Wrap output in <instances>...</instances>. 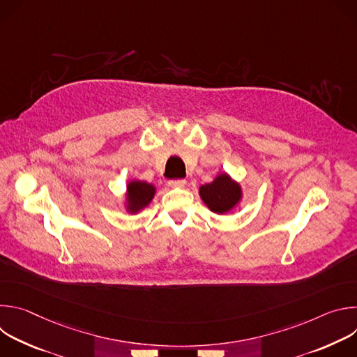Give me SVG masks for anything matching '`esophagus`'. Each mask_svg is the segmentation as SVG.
Wrapping results in <instances>:
<instances>
[{"mask_svg":"<svg viewBox=\"0 0 357 357\" xmlns=\"http://www.w3.org/2000/svg\"><path fill=\"white\" fill-rule=\"evenodd\" d=\"M168 185H169L171 188H183V186L186 185V181H185V179H171V181L168 182Z\"/></svg>","mask_w":357,"mask_h":357,"instance_id":"34e87169","label":"esophagus"}]
</instances>
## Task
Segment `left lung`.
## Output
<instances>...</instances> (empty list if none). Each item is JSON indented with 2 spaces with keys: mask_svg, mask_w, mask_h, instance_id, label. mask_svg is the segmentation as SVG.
<instances>
[{
  "mask_svg": "<svg viewBox=\"0 0 357 357\" xmlns=\"http://www.w3.org/2000/svg\"><path fill=\"white\" fill-rule=\"evenodd\" d=\"M200 196L215 213H225L236 206L241 197L240 186L226 174L219 175L212 183L200 186Z\"/></svg>",
  "mask_w": 357,
  "mask_h": 357,
  "instance_id": "1",
  "label": "left lung"
}]
</instances>
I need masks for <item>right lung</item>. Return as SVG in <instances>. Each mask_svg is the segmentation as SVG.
I'll use <instances>...</instances> for the list:
<instances>
[{
    "label": "right lung",
    "mask_w": 357,
    "mask_h": 357,
    "mask_svg": "<svg viewBox=\"0 0 357 357\" xmlns=\"http://www.w3.org/2000/svg\"><path fill=\"white\" fill-rule=\"evenodd\" d=\"M127 196H128V209L131 212H138L139 209L145 208L148 203L154 197L155 193V188L146 183V182H139V181H134L131 183H128V189H127Z\"/></svg>",
    "instance_id": "obj_1"
}]
</instances>
